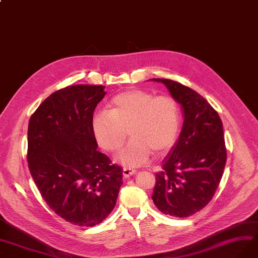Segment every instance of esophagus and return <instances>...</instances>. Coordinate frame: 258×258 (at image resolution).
I'll list each match as a JSON object with an SVG mask.
<instances>
[{
    "mask_svg": "<svg viewBox=\"0 0 258 258\" xmlns=\"http://www.w3.org/2000/svg\"><path fill=\"white\" fill-rule=\"evenodd\" d=\"M122 173H123V176H124V177L127 178V177H130V176L135 174V170H133V169H131V168H123Z\"/></svg>",
    "mask_w": 258,
    "mask_h": 258,
    "instance_id": "1",
    "label": "esophagus"
}]
</instances>
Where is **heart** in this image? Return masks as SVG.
<instances>
[{"mask_svg": "<svg viewBox=\"0 0 258 258\" xmlns=\"http://www.w3.org/2000/svg\"><path fill=\"white\" fill-rule=\"evenodd\" d=\"M108 107L93 114L92 133L102 149L116 152L130 132L133 139L116 156L124 166H142L152 153L163 156L175 146L182 130V112L172 97L127 89L114 95Z\"/></svg>", "mask_w": 258, "mask_h": 258, "instance_id": "heart-1", "label": "heart"}]
</instances>
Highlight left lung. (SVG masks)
<instances>
[{"instance_id":"8db88e82","label":"left lung","mask_w":258,"mask_h":258,"mask_svg":"<svg viewBox=\"0 0 258 258\" xmlns=\"http://www.w3.org/2000/svg\"><path fill=\"white\" fill-rule=\"evenodd\" d=\"M161 82L180 104L184 123L175 146L156 173L152 200L161 213L191 216L213 199L226 163L222 121L202 95L172 80Z\"/></svg>"}]
</instances>
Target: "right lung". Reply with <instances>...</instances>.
Returning <instances> with one entry per match:
<instances>
[{"label": "right lung", "mask_w": 258, "mask_h": 258, "mask_svg": "<svg viewBox=\"0 0 258 258\" xmlns=\"http://www.w3.org/2000/svg\"><path fill=\"white\" fill-rule=\"evenodd\" d=\"M104 86L74 85L47 97L32 114L27 161L53 212L72 224L94 226L117 202L122 169L99 152L91 127Z\"/></svg>", "instance_id": "add662e5"}]
</instances>
